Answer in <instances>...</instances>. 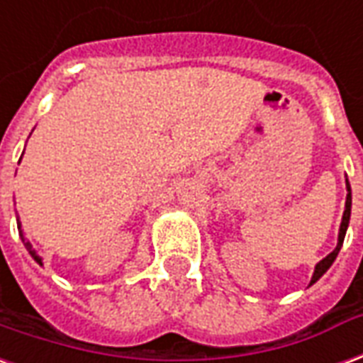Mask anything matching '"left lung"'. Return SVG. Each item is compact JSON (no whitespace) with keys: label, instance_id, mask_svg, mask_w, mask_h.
I'll use <instances>...</instances> for the list:
<instances>
[{"label":"left lung","instance_id":"8db88e82","mask_svg":"<svg viewBox=\"0 0 363 363\" xmlns=\"http://www.w3.org/2000/svg\"><path fill=\"white\" fill-rule=\"evenodd\" d=\"M346 190H348V194H346V203H345V213H342V223H340V229H339V242H337V248L333 250L331 254L327 257H323L318 265H315V271H313V277H311L310 284H313L315 281L323 277V273L333 265V262L337 259L339 256L340 248H342V242H345V235L346 229H348V221H350V209H352V192H350V184H348V179H346Z\"/></svg>","mask_w":363,"mask_h":363}]
</instances>
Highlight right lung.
Masks as SVG:
<instances>
[{
  "label": "right lung",
  "mask_w": 363,
  "mask_h": 363,
  "mask_svg": "<svg viewBox=\"0 0 363 363\" xmlns=\"http://www.w3.org/2000/svg\"><path fill=\"white\" fill-rule=\"evenodd\" d=\"M17 227H18V235H21V238H23V244H24V248L28 250V254H30V256L34 257V259H36V262H38L40 265H42V257H40L38 254H36V250H32V244L28 242V238H24V235H23V229H21V221H18V219H17Z\"/></svg>",
  "instance_id": "1"
}]
</instances>
